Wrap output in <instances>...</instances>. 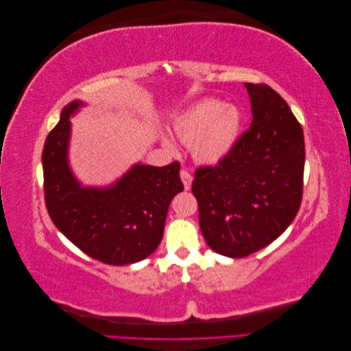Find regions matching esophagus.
<instances>
[{
	"instance_id": "esophagus-1",
	"label": "esophagus",
	"mask_w": 351,
	"mask_h": 351,
	"mask_svg": "<svg viewBox=\"0 0 351 351\" xmlns=\"http://www.w3.org/2000/svg\"><path fill=\"white\" fill-rule=\"evenodd\" d=\"M180 178H182L184 189L190 190V187H192V180H193L192 176H190V173L186 171V169H182V173H180Z\"/></svg>"
}]
</instances>
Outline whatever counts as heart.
Returning <instances> with one entry per match:
<instances>
[{
  "label": "heart",
  "instance_id": "obj_1",
  "mask_svg": "<svg viewBox=\"0 0 351 351\" xmlns=\"http://www.w3.org/2000/svg\"><path fill=\"white\" fill-rule=\"evenodd\" d=\"M243 124L241 111L232 104L204 99L176 117L173 132L180 142L192 146V156L202 165H218L234 149ZM167 149L174 145L162 139Z\"/></svg>",
  "mask_w": 351,
  "mask_h": 351
}]
</instances>
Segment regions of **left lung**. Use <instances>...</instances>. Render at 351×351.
<instances>
[{
	"label": "left lung",
	"mask_w": 351,
	"mask_h": 351,
	"mask_svg": "<svg viewBox=\"0 0 351 351\" xmlns=\"http://www.w3.org/2000/svg\"><path fill=\"white\" fill-rule=\"evenodd\" d=\"M253 120L217 167L196 171L192 192L208 246L244 258L277 240L300 208L304 137L287 102L268 84L244 83Z\"/></svg>",
	"instance_id": "1"
}]
</instances>
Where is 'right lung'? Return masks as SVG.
Masks as SVG:
<instances>
[{
	"mask_svg": "<svg viewBox=\"0 0 351 351\" xmlns=\"http://www.w3.org/2000/svg\"><path fill=\"white\" fill-rule=\"evenodd\" d=\"M82 99L62 108L42 151L44 192L56 227L88 256L108 265L146 259L162 240L173 197L183 192L180 164H133L107 186H86L74 176L70 159L71 117L86 107Z\"/></svg>",
	"mask_w": 351,
	"mask_h": 351,
	"instance_id": "obj_1",
	"label": "right lung"
}]
</instances>
